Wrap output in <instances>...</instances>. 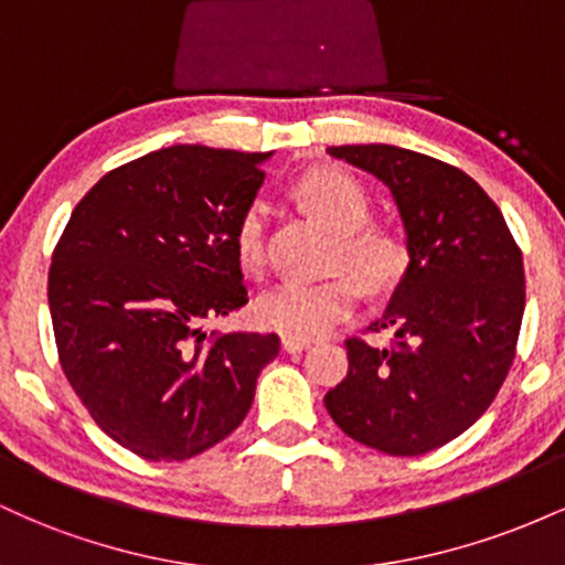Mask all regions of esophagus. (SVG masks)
Returning a JSON list of instances; mask_svg holds the SVG:
<instances>
[{
    "label": "esophagus",
    "instance_id": "34e87169",
    "mask_svg": "<svg viewBox=\"0 0 565 565\" xmlns=\"http://www.w3.org/2000/svg\"><path fill=\"white\" fill-rule=\"evenodd\" d=\"M308 345H310L308 337H291V334L281 337V348L287 350V353H300V350H305Z\"/></svg>",
    "mask_w": 565,
    "mask_h": 565
}]
</instances>
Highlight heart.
<instances>
[{
  "label": "heart",
  "mask_w": 565,
  "mask_h": 565,
  "mask_svg": "<svg viewBox=\"0 0 565 565\" xmlns=\"http://www.w3.org/2000/svg\"><path fill=\"white\" fill-rule=\"evenodd\" d=\"M300 196L334 233H340L334 263L354 276L340 274L323 281H281L255 302L260 327L291 337H313L348 319L366 289L382 291L398 284L408 265L406 244L385 228L366 225L372 199L353 174L323 167L300 180ZM233 249L244 270L257 274L265 263V212L260 201L249 204L233 231Z\"/></svg>",
  "instance_id": "obj_1"
}]
</instances>
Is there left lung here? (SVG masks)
Wrapping results in <instances>:
<instances>
[{
    "label": "left lung",
    "instance_id": "left-lung-1",
    "mask_svg": "<svg viewBox=\"0 0 565 565\" xmlns=\"http://www.w3.org/2000/svg\"><path fill=\"white\" fill-rule=\"evenodd\" d=\"M329 153L391 188L408 268L369 327L391 329V348L348 337V374L323 404L359 444L417 457L462 436L508 377L526 305L523 255L499 206L457 167L382 142Z\"/></svg>",
    "mask_w": 565,
    "mask_h": 565
}]
</instances>
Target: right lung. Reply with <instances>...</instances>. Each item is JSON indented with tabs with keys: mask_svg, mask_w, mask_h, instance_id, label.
Masks as SVG:
<instances>
[{
	"mask_svg": "<svg viewBox=\"0 0 565 565\" xmlns=\"http://www.w3.org/2000/svg\"><path fill=\"white\" fill-rule=\"evenodd\" d=\"M270 153L170 146L89 188L50 265L53 332L74 393L116 444L183 462L244 423L276 334L201 323L249 302L233 231Z\"/></svg>",
	"mask_w": 565,
	"mask_h": 565,
	"instance_id": "obj_1",
	"label": "right lung"
}]
</instances>
